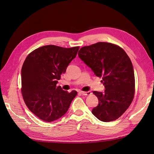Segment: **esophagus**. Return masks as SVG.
<instances>
[{
    "mask_svg": "<svg viewBox=\"0 0 154 154\" xmlns=\"http://www.w3.org/2000/svg\"><path fill=\"white\" fill-rule=\"evenodd\" d=\"M80 93L82 94V95H83V96H88V95H90V94H91V92H90V91H87V92L81 91Z\"/></svg>",
    "mask_w": 154,
    "mask_h": 154,
    "instance_id": "1",
    "label": "esophagus"
}]
</instances>
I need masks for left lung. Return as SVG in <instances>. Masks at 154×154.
<instances>
[{"instance_id":"1","label":"left lung","mask_w":154,"mask_h":154,"mask_svg":"<svg viewBox=\"0 0 154 154\" xmlns=\"http://www.w3.org/2000/svg\"><path fill=\"white\" fill-rule=\"evenodd\" d=\"M79 57L97 77H102L104 92L94 91L98 105L92 113L102 122L114 121L131 105L135 94V75L128 54L119 46L98 42L82 47Z\"/></svg>"}]
</instances>
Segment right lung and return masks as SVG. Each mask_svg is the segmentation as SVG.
<instances>
[{
    "label": "right lung",
    "mask_w": 154,
    "mask_h": 154,
    "mask_svg": "<svg viewBox=\"0 0 154 154\" xmlns=\"http://www.w3.org/2000/svg\"><path fill=\"white\" fill-rule=\"evenodd\" d=\"M79 49V47L45 45L30 53L23 63V100L30 111L42 120L51 122L64 116L77 96L75 90L69 93L57 84Z\"/></svg>",
    "instance_id": "right-lung-1"
}]
</instances>
